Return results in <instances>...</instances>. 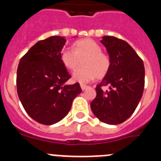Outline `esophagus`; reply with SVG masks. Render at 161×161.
<instances>
[{"instance_id":"obj_1","label":"esophagus","mask_w":161,"mask_h":161,"mask_svg":"<svg viewBox=\"0 0 161 161\" xmlns=\"http://www.w3.org/2000/svg\"><path fill=\"white\" fill-rule=\"evenodd\" d=\"M80 88H81L82 90H85V89H87L88 88H89V86H87V85H80Z\"/></svg>"}]
</instances>
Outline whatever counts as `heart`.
Masks as SVG:
<instances>
[{"mask_svg": "<svg viewBox=\"0 0 161 161\" xmlns=\"http://www.w3.org/2000/svg\"><path fill=\"white\" fill-rule=\"evenodd\" d=\"M60 59L64 66L70 71L76 70L83 60L84 67L72 74V79L80 83H88L96 76L103 77L110 68L109 56L102 52L97 42L90 38L76 41L73 44V49H63Z\"/></svg>", "mask_w": 161, "mask_h": 161, "instance_id": "1", "label": "heart"}]
</instances>
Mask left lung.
I'll list each match as a JSON object with an SVG mask.
<instances>
[{
  "label": "left lung",
  "instance_id": "8db88e82",
  "mask_svg": "<svg viewBox=\"0 0 161 161\" xmlns=\"http://www.w3.org/2000/svg\"><path fill=\"white\" fill-rule=\"evenodd\" d=\"M110 68L96 87L97 96L91 102L93 113L107 124H120L134 113L144 89L143 62L126 41L103 36ZM108 86L109 89L105 90Z\"/></svg>",
  "mask_w": 161,
  "mask_h": 161
}]
</instances>
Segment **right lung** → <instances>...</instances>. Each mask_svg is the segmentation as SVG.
<instances>
[{"label": "right lung", "instance_id": "add662e5", "mask_svg": "<svg viewBox=\"0 0 161 161\" xmlns=\"http://www.w3.org/2000/svg\"><path fill=\"white\" fill-rule=\"evenodd\" d=\"M65 42L61 36L38 41L18 64V97L30 117L41 124L52 125L62 120L82 91L79 83L65 84L71 77L60 59Z\"/></svg>", "mask_w": 161, "mask_h": 161}]
</instances>
